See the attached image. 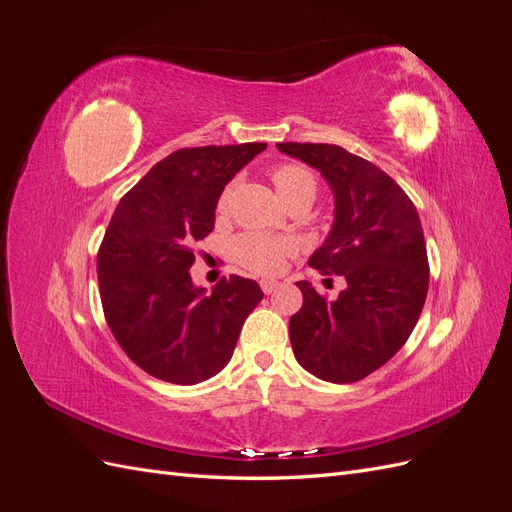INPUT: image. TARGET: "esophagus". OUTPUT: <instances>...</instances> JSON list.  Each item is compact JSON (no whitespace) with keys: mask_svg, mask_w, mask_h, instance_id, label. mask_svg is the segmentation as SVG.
Returning a JSON list of instances; mask_svg holds the SVG:
<instances>
[{"mask_svg":"<svg viewBox=\"0 0 512 512\" xmlns=\"http://www.w3.org/2000/svg\"><path fill=\"white\" fill-rule=\"evenodd\" d=\"M277 286H280V282L269 280V277H265V280H260V288H262V292H265V294H271Z\"/></svg>","mask_w":512,"mask_h":512,"instance_id":"34e87169","label":"esophagus"}]
</instances>
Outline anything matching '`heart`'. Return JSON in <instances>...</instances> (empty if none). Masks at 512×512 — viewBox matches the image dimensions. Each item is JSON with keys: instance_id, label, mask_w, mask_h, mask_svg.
Segmentation results:
<instances>
[{"instance_id": "1", "label": "heart", "mask_w": 512, "mask_h": 512, "mask_svg": "<svg viewBox=\"0 0 512 512\" xmlns=\"http://www.w3.org/2000/svg\"><path fill=\"white\" fill-rule=\"evenodd\" d=\"M271 181L286 205H290L292 200L297 198L314 200L318 190L316 177L301 164H280L271 168ZM232 190H235V183H230L224 190L220 198V211H226ZM297 250L299 245L292 237H273L262 235V232H243V235H239L230 243L232 258H235L241 267L260 275L282 271L284 260L292 254H297Z\"/></svg>"}]
</instances>
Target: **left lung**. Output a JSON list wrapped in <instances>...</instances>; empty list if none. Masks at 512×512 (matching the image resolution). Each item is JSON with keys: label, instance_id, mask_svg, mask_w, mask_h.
I'll return each mask as SVG.
<instances>
[{"label": "left lung", "instance_id": "1", "mask_svg": "<svg viewBox=\"0 0 512 512\" xmlns=\"http://www.w3.org/2000/svg\"><path fill=\"white\" fill-rule=\"evenodd\" d=\"M277 149L329 183L333 226L307 262L346 280L335 301L297 282L303 305L290 318L294 359L320 380H363L393 359L423 312L429 267L421 220L384 170L344 147L277 143Z\"/></svg>", "mask_w": 512, "mask_h": 512}]
</instances>
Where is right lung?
I'll list each match as a JSON object with an SVG mask.
<instances>
[{
    "instance_id": "right-lung-1",
    "label": "right lung",
    "mask_w": 512,
    "mask_h": 512,
    "mask_svg": "<svg viewBox=\"0 0 512 512\" xmlns=\"http://www.w3.org/2000/svg\"><path fill=\"white\" fill-rule=\"evenodd\" d=\"M265 143L179 149L119 200L98 252L104 316L117 344L149 376L198 384L235 352L260 286L239 275L194 286L196 241L215 224L224 185Z\"/></svg>"
}]
</instances>
